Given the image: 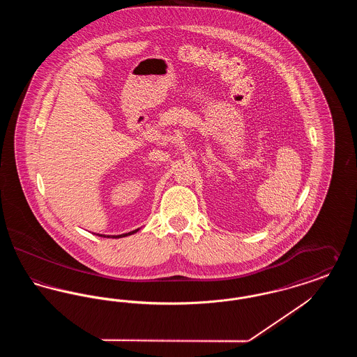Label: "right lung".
Here are the masks:
<instances>
[{"label": "right lung", "mask_w": 357, "mask_h": 357, "mask_svg": "<svg viewBox=\"0 0 357 357\" xmlns=\"http://www.w3.org/2000/svg\"><path fill=\"white\" fill-rule=\"evenodd\" d=\"M139 230V229H137ZM137 230H134V231H131V233H127V234H120V236H104V234H100V237H105V238H121V237H127V236H131V234H134V233H136ZM99 236V234H98Z\"/></svg>", "instance_id": "1"}]
</instances>
